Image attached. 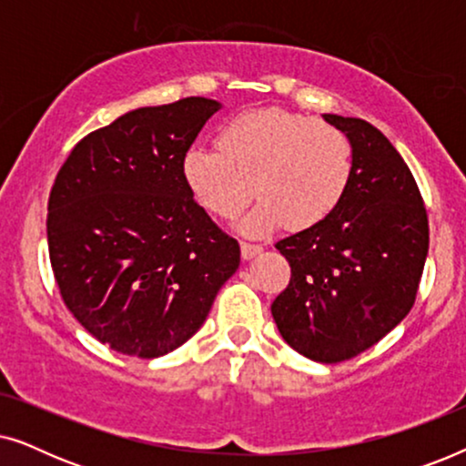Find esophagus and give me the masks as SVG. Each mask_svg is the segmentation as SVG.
<instances>
[{
  "label": "esophagus",
  "mask_w": 466,
  "mask_h": 466,
  "mask_svg": "<svg viewBox=\"0 0 466 466\" xmlns=\"http://www.w3.org/2000/svg\"><path fill=\"white\" fill-rule=\"evenodd\" d=\"M260 252H263V248H260L258 244H248V241H241V258L244 260H250Z\"/></svg>",
  "instance_id": "esophagus-1"
}]
</instances>
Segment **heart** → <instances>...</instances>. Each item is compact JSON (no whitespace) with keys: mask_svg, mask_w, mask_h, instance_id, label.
I'll use <instances>...</instances> for the list:
<instances>
[{"mask_svg":"<svg viewBox=\"0 0 466 466\" xmlns=\"http://www.w3.org/2000/svg\"><path fill=\"white\" fill-rule=\"evenodd\" d=\"M216 148H193L182 177L201 208L222 220H241L246 235H269L286 225L308 231L329 218L346 197L354 148L339 127L282 107H258L228 120Z\"/></svg>","mask_w":466,"mask_h":466,"instance_id":"obj_1","label":"heart"}]
</instances>
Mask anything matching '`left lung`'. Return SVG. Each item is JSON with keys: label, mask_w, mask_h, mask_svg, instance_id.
<instances>
[{"label": "left lung", "mask_w": 466, "mask_h": 466, "mask_svg": "<svg viewBox=\"0 0 466 466\" xmlns=\"http://www.w3.org/2000/svg\"><path fill=\"white\" fill-rule=\"evenodd\" d=\"M324 120L352 142V182L327 220L276 244L290 282L271 314L292 350L330 365L375 346L410 314L429 254V218L384 133L360 118Z\"/></svg>", "instance_id": "8db88e82"}]
</instances>
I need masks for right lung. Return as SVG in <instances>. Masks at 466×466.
<instances>
[{"label": "right lung", "mask_w": 466, "mask_h": 466, "mask_svg": "<svg viewBox=\"0 0 466 466\" xmlns=\"http://www.w3.org/2000/svg\"><path fill=\"white\" fill-rule=\"evenodd\" d=\"M220 104L137 107L82 137L48 199V254L63 301L106 346L158 359L188 341L238 271L182 177V158Z\"/></svg>", "instance_id": "obj_1"}]
</instances>
